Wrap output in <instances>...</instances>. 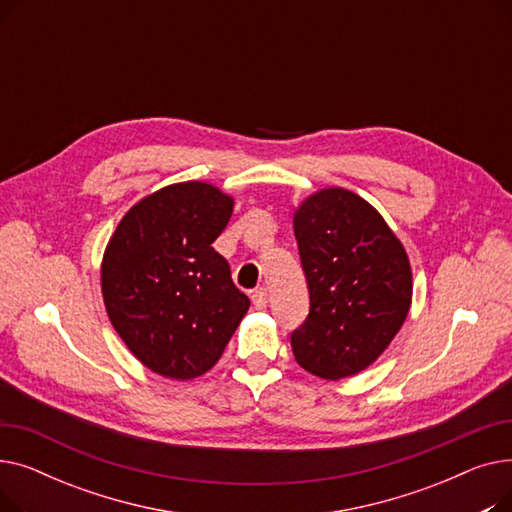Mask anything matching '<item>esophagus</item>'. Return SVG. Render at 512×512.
Segmentation results:
<instances>
[{
	"mask_svg": "<svg viewBox=\"0 0 512 512\" xmlns=\"http://www.w3.org/2000/svg\"><path fill=\"white\" fill-rule=\"evenodd\" d=\"M251 299H253V305H255V309H265L267 307V290L265 288H257L253 294H251Z\"/></svg>",
	"mask_w": 512,
	"mask_h": 512,
	"instance_id": "1",
	"label": "esophagus"
}]
</instances>
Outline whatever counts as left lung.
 Wrapping results in <instances>:
<instances>
[{
  "label": "left lung",
  "mask_w": 512,
  "mask_h": 512,
  "mask_svg": "<svg viewBox=\"0 0 512 512\" xmlns=\"http://www.w3.org/2000/svg\"><path fill=\"white\" fill-rule=\"evenodd\" d=\"M292 228L311 303L290 336L292 355L317 378H351L405 324L413 299L409 255L380 211L340 186L309 195Z\"/></svg>",
  "instance_id": "8db88e82"
}]
</instances>
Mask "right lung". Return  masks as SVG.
Returning <instances> with one entry per match:
<instances>
[{
	"label": "right lung",
	"instance_id": "add662e5",
	"mask_svg": "<svg viewBox=\"0 0 512 512\" xmlns=\"http://www.w3.org/2000/svg\"><path fill=\"white\" fill-rule=\"evenodd\" d=\"M234 209L218 186L188 180L134 203L107 242L101 292L114 330L153 373L193 380L222 357L249 311L211 247Z\"/></svg>",
	"mask_w": 512,
	"mask_h": 512
}]
</instances>
